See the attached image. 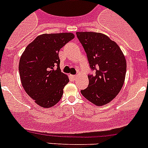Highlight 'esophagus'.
<instances>
[{
	"instance_id": "obj_1",
	"label": "esophagus",
	"mask_w": 148,
	"mask_h": 148,
	"mask_svg": "<svg viewBox=\"0 0 148 148\" xmlns=\"http://www.w3.org/2000/svg\"><path fill=\"white\" fill-rule=\"evenodd\" d=\"M70 77H71L73 79H75L77 76H76V75H70Z\"/></svg>"
}]
</instances>
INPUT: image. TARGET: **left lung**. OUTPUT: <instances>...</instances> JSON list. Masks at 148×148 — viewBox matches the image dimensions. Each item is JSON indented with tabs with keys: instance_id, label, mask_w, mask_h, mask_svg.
I'll return each instance as SVG.
<instances>
[{
	"instance_id": "left-lung-1",
	"label": "left lung",
	"mask_w": 148,
	"mask_h": 148,
	"mask_svg": "<svg viewBox=\"0 0 148 148\" xmlns=\"http://www.w3.org/2000/svg\"><path fill=\"white\" fill-rule=\"evenodd\" d=\"M77 38L87 53L90 67L89 84L81 91L85 99L97 106L110 102L120 92L125 79V56L115 41L102 33L77 32Z\"/></svg>"
}]
</instances>
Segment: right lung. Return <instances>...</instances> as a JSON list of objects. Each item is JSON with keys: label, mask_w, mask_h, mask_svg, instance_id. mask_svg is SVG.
<instances>
[{"label": "right lung", "mask_w": 148, "mask_h": 148, "mask_svg": "<svg viewBox=\"0 0 148 148\" xmlns=\"http://www.w3.org/2000/svg\"><path fill=\"white\" fill-rule=\"evenodd\" d=\"M75 35L71 32L43 34L21 55L19 73L22 86L35 102L44 108L61 100L69 78L60 69L58 52Z\"/></svg>", "instance_id": "1"}]
</instances>
